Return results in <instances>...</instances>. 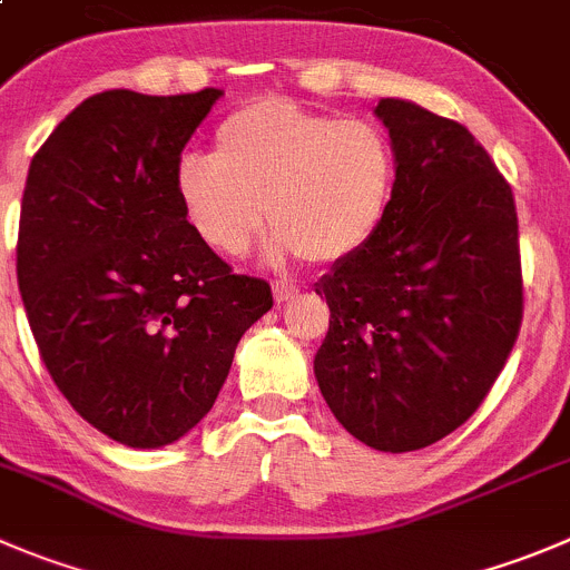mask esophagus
Wrapping results in <instances>:
<instances>
[{"label": "esophagus", "instance_id": "34e87169", "mask_svg": "<svg viewBox=\"0 0 570 570\" xmlns=\"http://www.w3.org/2000/svg\"><path fill=\"white\" fill-rule=\"evenodd\" d=\"M296 296H299V288H296L294 282H274V299L279 302V305L296 299Z\"/></svg>", "mask_w": 570, "mask_h": 570}]
</instances>
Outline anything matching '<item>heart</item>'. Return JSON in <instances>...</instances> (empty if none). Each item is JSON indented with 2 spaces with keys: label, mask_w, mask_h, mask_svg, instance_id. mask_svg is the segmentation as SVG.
<instances>
[{
  "label": "heart",
  "mask_w": 570,
  "mask_h": 570,
  "mask_svg": "<svg viewBox=\"0 0 570 570\" xmlns=\"http://www.w3.org/2000/svg\"><path fill=\"white\" fill-rule=\"evenodd\" d=\"M397 176L392 137L372 119L263 97L220 122L213 159H181L176 195L195 237L224 257L248 254L271 218L276 252L335 265L386 224Z\"/></svg>",
  "instance_id": "obj_1"
}]
</instances>
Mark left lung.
I'll list each match as a JSON object with an SVG mask.
<instances>
[{"label": "left lung", "mask_w": 570, "mask_h": 570, "mask_svg": "<svg viewBox=\"0 0 570 570\" xmlns=\"http://www.w3.org/2000/svg\"><path fill=\"white\" fill-rule=\"evenodd\" d=\"M397 150L386 224L316 294L330 330L313 361L335 420L409 453L475 414L523 318L512 187L473 134L409 100L375 106Z\"/></svg>", "instance_id": "obj_1"}]
</instances>
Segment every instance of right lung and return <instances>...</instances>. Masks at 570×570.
Returning a JSON list of instances; mask_svg holds the SVG:
<instances>
[{
  "instance_id": "obj_1",
  "label": "right lung",
  "mask_w": 570,
  "mask_h": 570,
  "mask_svg": "<svg viewBox=\"0 0 570 570\" xmlns=\"http://www.w3.org/2000/svg\"><path fill=\"white\" fill-rule=\"evenodd\" d=\"M220 89H111L58 122L27 173L16 276L56 386L89 425L161 448L213 409L271 285L232 274L176 195L181 150Z\"/></svg>"
}]
</instances>
